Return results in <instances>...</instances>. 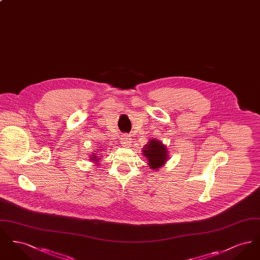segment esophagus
<instances>
[{
	"label": "esophagus",
	"instance_id": "obj_1",
	"mask_svg": "<svg viewBox=\"0 0 260 260\" xmlns=\"http://www.w3.org/2000/svg\"><path fill=\"white\" fill-rule=\"evenodd\" d=\"M121 142H122V144H124V145H128V144H131V137L127 136H124L122 138H121Z\"/></svg>",
	"mask_w": 260,
	"mask_h": 260
}]
</instances>
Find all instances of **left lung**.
<instances>
[{"instance_id":"8db88e82","label":"left lung","mask_w":260,"mask_h":260,"mask_svg":"<svg viewBox=\"0 0 260 260\" xmlns=\"http://www.w3.org/2000/svg\"><path fill=\"white\" fill-rule=\"evenodd\" d=\"M143 154L147 157L149 167L153 170L160 169L168 158V151L166 147L158 140H150L147 145L143 149Z\"/></svg>"}]
</instances>
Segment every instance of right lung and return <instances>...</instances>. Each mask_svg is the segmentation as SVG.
I'll list each match as a JSON object with an SVG mask.
<instances>
[{
	"label": "right lung",
	"instance_id": "add662e5",
	"mask_svg": "<svg viewBox=\"0 0 260 260\" xmlns=\"http://www.w3.org/2000/svg\"><path fill=\"white\" fill-rule=\"evenodd\" d=\"M90 158H91V161H96V160H98V159H96L98 156H95V155H92V157H90Z\"/></svg>",
	"mask_w": 260,
	"mask_h": 260
}]
</instances>
